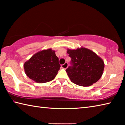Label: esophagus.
I'll return each mask as SVG.
<instances>
[{
	"label": "esophagus",
	"instance_id": "34e87169",
	"mask_svg": "<svg viewBox=\"0 0 125 125\" xmlns=\"http://www.w3.org/2000/svg\"><path fill=\"white\" fill-rule=\"evenodd\" d=\"M68 66V63L66 62V63H65L64 64L62 65V68H63V69H66V68H67Z\"/></svg>",
	"mask_w": 125,
	"mask_h": 125
}]
</instances>
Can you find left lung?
<instances>
[{
	"mask_svg": "<svg viewBox=\"0 0 125 125\" xmlns=\"http://www.w3.org/2000/svg\"><path fill=\"white\" fill-rule=\"evenodd\" d=\"M67 53L71 61L65 71L72 83L88 86L98 81L104 68L102 59L92 51L83 47L68 50Z\"/></svg>",
	"mask_w": 125,
	"mask_h": 125,
	"instance_id": "left-lung-1",
	"label": "left lung"
}]
</instances>
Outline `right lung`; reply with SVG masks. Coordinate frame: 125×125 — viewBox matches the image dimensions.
Instances as JSON below:
<instances>
[{"mask_svg": "<svg viewBox=\"0 0 125 125\" xmlns=\"http://www.w3.org/2000/svg\"><path fill=\"white\" fill-rule=\"evenodd\" d=\"M25 73L37 83H44L53 80L61 65L54 51L48 49L35 54L24 64Z\"/></svg>", "mask_w": 125, "mask_h": 125, "instance_id": "right-lung-1", "label": "right lung"}]
</instances>
